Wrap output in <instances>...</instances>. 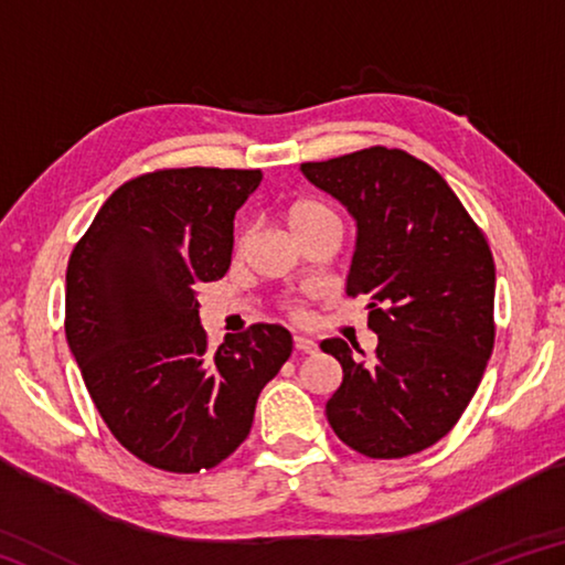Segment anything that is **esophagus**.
Wrapping results in <instances>:
<instances>
[{
  "label": "esophagus",
  "instance_id": "esophagus-1",
  "mask_svg": "<svg viewBox=\"0 0 565 565\" xmlns=\"http://www.w3.org/2000/svg\"><path fill=\"white\" fill-rule=\"evenodd\" d=\"M294 347H296V351H301V353H313L319 349V343L309 339V337H294Z\"/></svg>",
  "mask_w": 565,
  "mask_h": 565
}]
</instances>
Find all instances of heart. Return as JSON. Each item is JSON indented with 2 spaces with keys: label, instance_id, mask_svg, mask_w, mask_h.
I'll return each instance as SVG.
<instances>
[{
  "label": "heart",
  "instance_id": "1",
  "mask_svg": "<svg viewBox=\"0 0 565 565\" xmlns=\"http://www.w3.org/2000/svg\"><path fill=\"white\" fill-rule=\"evenodd\" d=\"M337 222V214L331 212L329 206L319 202H311V199H299L289 209H286V226H289L291 234H299L303 228Z\"/></svg>",
  "mask_w": 565,
  "mask_h": 565
}]
</instances>
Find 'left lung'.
Returning <instances> with one entry per match:
<instances>
[{
    "instance_id": "left-lung-1",
    "label": "left lung",
    "mask_w": 565,
    "mask_h": 565,
    "mask_svg": "<svg viewBox=\"0 0 565 565\" xmlns=\"http://www.w3.org/2000/svg\"><path fill=\"white\" fill-rule=\"evenodd\" d=\"M301 174L356 222L347 294L366 296L379 337L371 359L321 341L343 369L329 424L369 458L424 451L456 426L491 359V248L446 179L401 149L306 161Z\"/></svg>"
}]
</instances>
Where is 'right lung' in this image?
I'll return each mask as SVG.
<instances>
[{
  "mask_svg": "<svg viewBox=\"0 0 565 565\" xmlns=\"http://www.w3.org/2000/svg\"><path fill=\"white\" fill-rule=\"evenodd\" d=\"M259 169H161L104 202L66 266V341L114 438L141 461L199 473L252 431L291 333L254 323L212 353L199 286L228 271L234 216Z\"/></svg>",
  "mask_w": 565,
  "mask_h": 565,
  "instance_id": "obj_1",
  "label": "right lung"
}]
</instances>
